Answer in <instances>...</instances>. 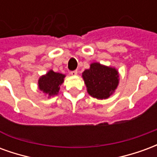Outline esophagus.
<instances>
[{
  "label": "esophagus",
  "mask_w": 157,
  "mask_h": 157,
  "mask_svg": "<svg viewBox=\"0 0 157 157\" xmlns=\"http://www.w3.org/2000/svg\"><path fill=\"white\" fill-rule=\"evenodd\" d=\"M70 74L72 75V76H75V75H77V71H73L70 72Z\"/></svg>",
  "instance_id": "esophagus-1"
}]
</instances>
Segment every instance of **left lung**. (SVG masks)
<instances>
[{"label":"left lung","instance_id":"1","mask_svg":"<svg viewBox=\"0 0 157 157\" xmlns=\"http://www.w3.org/2000/svg\"><path fill=\"white\" fill-rule=\"evenodd\" d=\"M82 79L89 95L102 100L114 93L119 83V74L115 67L93 62L82 72Z\"/></svg>","mask_w":157,"mask_h":157}]
</instances>
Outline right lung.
Instances as JSON below:
<instances>
[{
  "label": "right lung",
  "instance_id": "right-lung-1",
  "mask_svg": "<svg viewBox=\"0 0 157 157\" xmlns=\"http://www.w3.org/2000/svg\"><path fill=\"white\" fill-rule=\"evenodd\" d=\"M65 75L49 70L46 74L41 75L38 81V87L48 98L58 95L60 86L64 82Z\"/></svg>",
  "mask_w": 157,
  "mask_h": 157
}]
</instances>
